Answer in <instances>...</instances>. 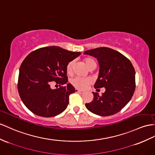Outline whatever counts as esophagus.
<instances>
[{
  "label": "esophagus",
  "instance_id": "34e87169",
  "mask_svg": "<svg viewBox=\"0 0 155 155\" xmlns=\"http://www.w3.org/2000/svg\"><path fill=\"white\" fill-rule=\"evenodd\" d=\"M75 92H78V93H80V94H84V92L83 90H78L77 88H75Z\"/></svg>",
  "mask_w": 155,
  "mask_h": 155
}]
</instances>
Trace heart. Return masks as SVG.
Masks as SVG:
<instances>
[{"label": "heart", "instance_id": "b5f03b06", "mask_svg": "<svg viewBox=\"0 0 155 155\" xmlns=\"http://www.w3.org/2000/svg\"><path fill=\"white\" fill-rule=\"evenodd\" d=\"M84 62L86 67L88 68V69L92 68V67H95V68H96V62L93 58H85ZM74 65V61H71L68 63V64H67L66 71H67V73L68 74H72ZM71 84H72V85L74 86L75 88H77L79 89H84L86 88L87 86L92 82V79L88 77L82 78V77H77L73 78L72 80H71Z\"/></svg>", "mask_w": 155, "mask_h": 155}]
</instances>
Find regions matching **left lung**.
Returning a JSON list of instances; mask_svg holds the SVG:
<instances>
[{
  "label": "left lung",
  "instance_id": "left-lung-1",
  "mask_svg": "<svg viewBox=\"0 0 155 155\" xmlns=\"http://www.w3.org/2000/svg\"><path fill=\"white\" fill-rule=\"evenodd\" d=\"M84 54L97 58L100 65L94 88H105L102 96L92 92L94 100L86 104V107L100 116L119 112L130 101L136 88V72L132 63L121 53L107 47L86 50Z\"/></svg>",
  "mask_w": 155,
  "mask_h": 155
}]
</instances>
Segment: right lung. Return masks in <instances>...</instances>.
<instances>
[{"mask_svg": "<svg viewBox=\"0 0 155 155\" xmlns=\"http://www.w3.org/2000/svg\"><path fill=\"white\" fill-rule=\"evenodd\" d=\"M81 54L53 46L41 48L27 55L19 68L18 84L19 96L27 109L43 117L64 111L69 95L75 92L73 85L67 83V65ZM53 81L66 85L51 89Z\"/></svg>", "mask_w": 155, "mask_h": 155, "instance_id": "1", "label": "right lung"}]
</instances>
